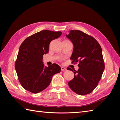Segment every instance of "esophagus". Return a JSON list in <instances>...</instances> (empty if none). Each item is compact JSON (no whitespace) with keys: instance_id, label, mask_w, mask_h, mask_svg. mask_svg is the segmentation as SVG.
<instances>
[{"instance_id":"esophagus-1","label":"esophagus","mask_w":120,"mask_h":120,"mask_svg":"<svg viewBox=\"0 0 120 120\" xmlns=\"http://www.w3.org/2000/svg\"><path fill=\"white\" fill-rule=\"evenodd\" d=\"M61 71H66L67 70V69L66 68L62 67L61 68Z\"/></svg>"}]
</instances>
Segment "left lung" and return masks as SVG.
<instances>
[{
  "label": "left lung",
  "instance_id": "8db88e82",
  "mask_svg": "<svg viewBox=\"0 0 120 120\" xmlns=\"http://www.w3.org/2000/svg\"><path fill=\"white\" fill-rule=\"evenodd\" d=\"M66 36L74 47L70 58L72 64L79 62L77 71L67 68L75 74L73 79L68 82L69 86L79 95L89 94L97 86L105 68L101 47L93 37L80 30H70Z\"/></svg>",
  "mask_w": 120,
  "mask_h": 120
}]
</instances>
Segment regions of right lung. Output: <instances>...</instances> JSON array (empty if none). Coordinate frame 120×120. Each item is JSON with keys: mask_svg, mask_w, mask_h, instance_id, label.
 <instances>
[{"mask_svg": "<svg viewBox=\"0 0 120 120\" xmlns=\"http://www.w3.org/2000/svg\"><path fill=\"white\" fill-rule=\"evenodd\" d=\"M61 34V31L42 30L21 43L15 67L19 81L26 90L34 93L41 92L49 86L53 75L60 72L59 65L53 64L47 67L42 59L43 54L48 53L51 41Z\"/></svg>", "mask_w": 120, "mask_h": 120, "instance_id": "1", "label": "right lung"}]
</instances>
